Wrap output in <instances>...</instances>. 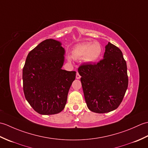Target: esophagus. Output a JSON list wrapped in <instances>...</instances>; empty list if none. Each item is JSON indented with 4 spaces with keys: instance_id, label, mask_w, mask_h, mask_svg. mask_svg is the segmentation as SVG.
<instances>
[{
    "instance_id": "obj_1",
    "label": "esophagus",
    "mask_w": 148,
    "mask_h": 148,
    "mask_svg": "<svg viewBox=\"0 0 148 148\" xmlns=\"http://www.w3.org/2000/svg\"><path fill=\"white\" fill-rule=\"evenodd\" d=\"M76 79H80L81 78V76H80V75L79 74V73H78V72H77V74H76Z\"/></svg>"
}]
</instances>
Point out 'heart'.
I'll use <instances>...</instances> for the list:
<instances>
[{
    "instance_id": "heart-1",
    "label": "heart",
    "mask_w": 148,
    "mask_h": 148,
    "mask_svg": "<svg viewBox=\"0 0 148 148\" xmlns=\"http://www.w3.org/2000/svg\"><path fill=\"white\" fill-rule=\"evenodd\" d=\"M102 48L100 44L95 42H84L78 44L72 50V56L74 58L83 57L86 62H94L98 60L102 55ZM69 62H71L72 57L68 56Z\"/></svg>"
}]
</instances>
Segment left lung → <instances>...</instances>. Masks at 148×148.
I'll list each match as a JSON object with an SVG mask.
<instances>
[{"label":"left lung","instance_id":"left-lung-1","mask_svg":"<svg viewBox=\"0 0 148 148\" xmlns=\"http://www.w3.org/2000/svg\"><path fill=\"white\" fill-rule=\"evenodd\" d=\"M84 99L91 111L106 113L117 109L128 88L127 63L117 46L108 42L103 58L78 68Z\"/></svg>","mask_w":148,"mask_h":148}]
</instances>
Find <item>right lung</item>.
<instances>
[{
  "label": "right lung",
  "mask_w": 148,
  "mask_h": 148,
  "mask_svg": "<svg viewBox=\"0 0 148 148\" xmlns=\"http://www.w3.org/2000/svg\"><path fill=\"white\" fill-rule=\"evenodd\" d=\"M57 40L46 39L29 52L23 69V88L27 102L40 114L64 109L76 71L62 69L65 49Z\"/></svg>",
  "instance_id": "add662e5"
}]
</instances>
